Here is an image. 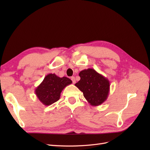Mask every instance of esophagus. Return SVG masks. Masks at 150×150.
<instances>
[{
	"mask_svg": "<svg viewBox=\"0 0 150 150\" xmlns=\"http://www.w3.org/2000/svg\"><path fill=\"white\" fill-rule=\"evenodd\" d=\"M71 79V80H72V83H73L74 84H75V83H76V79H75V77H74V76H72Z\"/></svg>",
	"mask_w": 150,
	"mask_h": 150,
	"instance_id": "1",
	"label": "esophagus"
}]
</instances>
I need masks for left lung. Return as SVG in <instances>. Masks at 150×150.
Returning <instances> with one entry per match:
<instances>
[{"label":"left lung","mask_w":150,"mask_h":150,"mask_svg":"<svg viewBox=\"0 0 150 150\" xmlns=\"http://www.w3.org/2000/svg\"><path fill=\"white\" fill-rule=\"evenodd\" d=\"M81 79L75 86L83 93L84 97L93 106L101 105L105 101L110 93L109 80L93 69L81 71Z\"/></svg>","instance_id":"left-lung-1"}]
</instances>
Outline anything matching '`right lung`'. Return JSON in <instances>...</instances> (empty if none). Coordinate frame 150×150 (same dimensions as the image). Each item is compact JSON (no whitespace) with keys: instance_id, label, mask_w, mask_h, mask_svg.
<instances>
[{"instance_id":"1","label":"right lung","mask_w":150,"mask_h":150,"mask_svg":"<svg viewBox=\"0 0 150 150\" xmlns=\"http://www.w3.org/2000/svg\"><path fill=\"white\" fill-rule=\"evenodd\" d=\"M72 83L66 77L60 78L55 74H49L35 89V94L44 105L49 106L59 99L62 91Z\"/></svg>"}]
</instances>
